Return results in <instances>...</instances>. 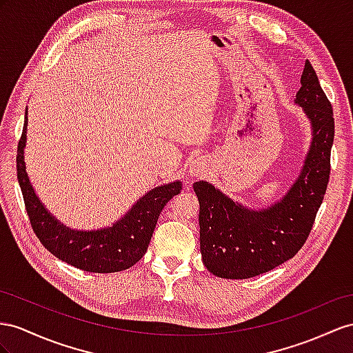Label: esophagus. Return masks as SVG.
<instances>
[{
  "label": "esophagus",
  "mask_w": 353,
  "mask_h": 353,
  "mask_svg": "<svg viewBox=\"0 0 353 353\" xmlns=\"http://www.w3.org/2000/svg\"><path fill=\"white\" fill-rule=\"evenodd\" d=\"M203 171H204V164H203L201 161H195L194 164L191 165V174L195 176V177L200 176Z\"/></svg>",
  "instance_id": "34e87169"
}]
</instances>
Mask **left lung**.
<instances>
[{"mask_svg":"<svg viewBox=\"0 0 353 353\" xmlns=\"http://www.w3.org/2000/svg\"><path fill=\"white\" fill-rule=\"evenodd\" d=\"M295 103L312 121L313 141L300 177L282 201L254 212L207 182L194 183L203 263L214 276L249 279L267 273L295 256L309 237L327 192L334 141L332 105L309 61Z\"/></svg>","mask_w":353,"mask_h":353,"instance_id":"left-lung-1","label":"left lung"}]
</instances>
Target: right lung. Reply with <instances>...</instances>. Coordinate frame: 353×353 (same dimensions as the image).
I'll return each instance as SVG.
<instances>
[{
	"instance_id": "right-lung-1",
	"label": "right lung",
	"mask_w": 353,
	"mask_h": 353,
	"mask_svg": "<svg viewBox=\"0 0 353 353\" xmlns=\"http://www.w3.org/2000/svg\"><path fill=\"white\" fill-rule=\"evenodd\" d=\"M26 123L25 112L23 130L17 143L16 170L31 228L41 245L64 263L90 273H116L139 263L146 254L159 213L171 198L180 194L182 183L174 182L148 192L112 228L88 232L68 230L52 218L30 185L23 162Z\"/></svg>"
}]
</instances>
